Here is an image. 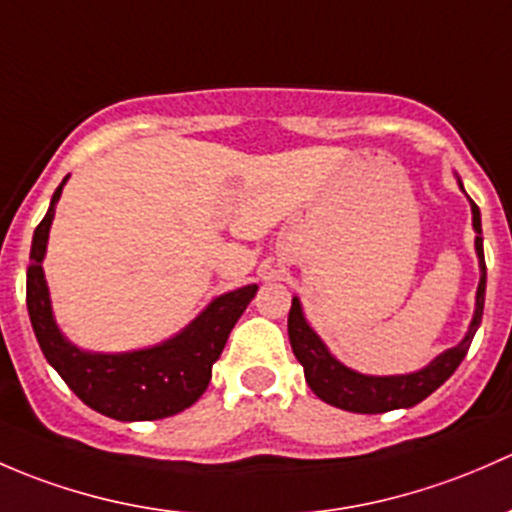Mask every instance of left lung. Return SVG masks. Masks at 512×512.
<instances>
[{
  "instance_id": "left-lung-1",
  "label": "left lung",
  "mask_w": 512,
  "mask_h": 512,
  "mask_svg": "<svg viewBox=\"0 0 512 512\" xmlns=\"http://www.w3.org/2000/svg\"><path fill=\"white\" fill-rule=\"evenodd\" d=\"M456 182L461 187V192L466 194L461 179L456 177ZM468 202H471L473 231H476L478 268H481V281H478L476 291V310H473L471 325H468L463 340L441 352V355H436L421 370L407 374H382L379 377V374H362L352 370V367L342 365L333 352L328 350V345L320 340V335L310 328V323L303 315L300 298L293 295L291 313H288V337H291L293 355L303 365L308 387L325 404L355 414H382L392 412V409H409L414 404L424 402L431 392H436L456 372V367L461 365L468 347H471L473 335H476L478 325H481L483 303H486V258H483L481 212H478L473 199H468Z\"/></svg>"
}]
</instances>
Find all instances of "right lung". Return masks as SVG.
<instances>
[{"label": "right lung", "mask_w": 512, "mask_h": 512, "mask_svg": "<svg viewBox=\"0 0 512 512\" xmlns=\"http://www.w3.org/2000/svg\"><path fill=\"white\" fill-rule=\"evenodd\" d=\"M66 179L36 226L26 268V308L46 362L83 404L110 419L155 421L184 412L209 387L212 365L258 286L251 283L219 295L192 323L157 345L128 352H91L73 345L56 323L44 276L46 244Z\"/></svg>", "instance_id": "obj_1"}]
</instances>
